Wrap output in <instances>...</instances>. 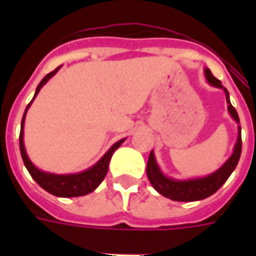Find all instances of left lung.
I'll return each instance as SVG.
<instances>
[{
  "mask_svg": "<svg viewBox=\"0 0 256 256\" xmlns=\"http://www.w3.org/2000/svg\"><path fill=\"white\" fill-rule=\"evenodd\" d=\"M204 75H206V79L211 86L220 88V89L225 92L228 111L230 114V116L234 119V122L238 124L240 119H238L237 111L232 106L230 98H229V92L226 90V88L222 86L220 79H216L211 74L208 68H204ZM237 132H238L237 133V141L234 144L233 154L230 155V158L218 170H215L214 172H211L208 176L202 178L176 180V178L167 177V176L163 174L160 167L158 164L154 150H150L148 164H146V176H148L150 185L160 194H163L164 198H172L174 202H196V200H203V198L214 194L226 182V180L230 177V174L236 168L240 155H242V128L240 126H237Z\"/></svg>",
  "mask_w": 256,
  "mask_h": 256,
  "instance_id": "8db88e82",
  "label": "left lung"
}]
</instances>
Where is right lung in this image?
Here are the masks:
<instances>
[{
	"label": "right lung",
	"instance_id": "obj_1",
	"mask_svg": "<svg viewBox=\"0 0 256 256\" xmlns=\"http://www.w3.org/2000/svg\"><path fill=\"white\" fill-rule=\"evenodd\" d=\"M62 67V66H60ZM60 67H58L54 71L49 72L42 79L40 84L36 86V94L32 97V100L30 101V104L26 106L24 115H23V119H22V126H20V137H19V145H20V154H22V158H23V162H24L26 168L28 170L30 176L34 178L36 181L42 189H45L46 192H49L53 196H58V198H78V196H84L88 193L93 192L101 182L102 180L106 178V172H108V164H110V160H111L114 152L120 146V145L124 142V140H119L118 142L112 145L110 150H106V154L102 155L100 160L97 162L96 164H93L89 168H86L84 172H75V174H52V172H46L40 170L38 167L34 166V163L30 160V158L27 155L24 148V119L26 115H27V111L28 108L32 104V101L36 97V94L40 93V90L42 89V86L46 84L49 79L52 78L54 74L58 72Z\"/></svg>",
	"mask_w": 256,
	"mask_h": 256
}]
</instances>
